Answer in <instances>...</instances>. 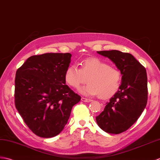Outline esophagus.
<instances>
[{"mask_svg":"<svg viewBox=\"0 0 160 160\" xmlns=\"http://www.w3.org/2000/svg\"><path fill=\"white\" fill-rule=\"evenodd\" d=\"M81 101H83V102H91L92 100L91 99H88V98H84V97H82L81 99Z\"/></svg>","mask_w":160,"mask_h":160,"instance_id":"esophagus-1","label":"esophagus"}]
</instances>
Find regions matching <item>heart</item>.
<instances>
[{"instance_id":"b5f03b06","label":"heart","mask_w":160,"mask_h":160,"mask_svg":"<svg viewBox=\"0 0 160 160\" xmlns=\"http://www.w3.org/2000/svg\"><path fill=\"white\" fill-rule=\"evenodd\" d=\"M79 65L80 68L76 65H70L65 71V81L71 88L79 89L88 79L89 83L80 90L83 95H100L102 98H108L118 90L121 74L115 67L98 58L85 59Z\"/></svg>"}]
</instances>
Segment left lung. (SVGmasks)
Here are the masks:
<instances>
[{
    "label": "left lung",
    "instance_id": "left-lung-1",
    "mask_svg": "<svg viewBox=\"0 0 160 160\" xmlns=\"http://www.w3.org/2000/svg\"><path fill=\"white\" fill-rule=\"evenodd\" d=\"M109 58L122 74L121 85L96 117L98 125L109 133L118 134L136 122L147 103V75L144 67L127 52L112 50L97 51Z\"/></svg>",
    "mask_w": 160,
    "mask_h": 160
}]
</instances>
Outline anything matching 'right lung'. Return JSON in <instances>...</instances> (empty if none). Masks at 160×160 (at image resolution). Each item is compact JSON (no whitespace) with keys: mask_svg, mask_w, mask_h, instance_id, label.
Returning <instances> with one entry per match:
<instances>
[{"mask_svg":"<svg viewBox=\"0 0 160 160\" xmlns=\"http://www.w3.org/2000/svg\"><path fill=\"white\" fill-rule=\"evenodd\" d=\"M70 53H45L28 58L16 71L15 105L24 122L37 136L52 138L68 122L81 97L66 85Z\"/></svg>","mask_w":160,"mask_h":160,"instance_id":"obj_1","label":"right lung"}]
</instances>
